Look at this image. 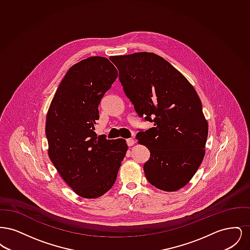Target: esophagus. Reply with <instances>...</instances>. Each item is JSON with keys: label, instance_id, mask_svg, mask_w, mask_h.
Here are the masks:
<instances>
[{"label": "esophagus", "instance_id": "34e87169", "mask_svg": "<svg viewBox=\"0 0 250 250\" xmlns=\"http://www.w3.org/2000/svg\"><path fill=\"white\" fill-rule=\"evenodd\" d=\"M126 144H127V146H132L134 144V140L133 139H127Z\"/></svg>", "mask_w": 250, "mask_h": 250}]
</instances>
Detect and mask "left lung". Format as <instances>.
<instances>
[{
	"mask_svg": "<svg viewBox=\"0 0 250 250\" xmlns=\"http://www.w3.org/2000/svg\"><path fill=\"white\" fill-rule=\"evenodd\" d=\"M112 60L136 112L154 124L136 136L150 151L143 165L146 179L158 189L179 190L194 176L205 154L208 124L199 95L178 70L155 53Z\"/></svg>",
	"mask_w": 250,
	"mask_h": 250,
	"instance_id": "left-lung-1",
	"label": "left lung"
}]
</instances>
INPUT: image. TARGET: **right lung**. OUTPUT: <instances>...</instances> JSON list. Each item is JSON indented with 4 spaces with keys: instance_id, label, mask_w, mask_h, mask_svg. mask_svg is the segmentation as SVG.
<instances>
[{
    "instance_id": "obj_1",
    "label": "right lung",
    "mask_w": 250,
    "mask_h": 250,
    "mask_svg": "<svg viewBox=\"0 0 250 250\" xmlns=\"http://www.w3.org/2000/svg\"><path fill=\"white\" fill-rule=\"evenodd\" d=\"M117 76L105 57L83 60L65 74L48 108V156L63 181L85 199L112 188L127 151L125 140H107L94 131L98 105Z\"/></svg>"
}]
</instances>
